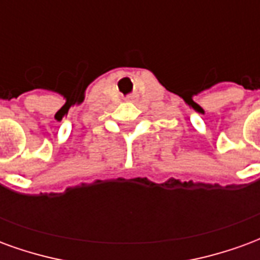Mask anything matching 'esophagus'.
<instances>
[{
	"label": "esophagus",
	"instance_id": "esophagus-1",
	"mask_svg": "<svg viewBox=\"0 0 260 260\" xmlns=\"http://www.w3.org/2000/svg\"><path fill=\"white\" fill-rule=\"evenodd\" d=\"M126 100L128 102H134V100H136V94H129V96L126 97Z\"/></svg>",
	"mask_w": 260,
	"mask_h": 260
}]
</instances>
